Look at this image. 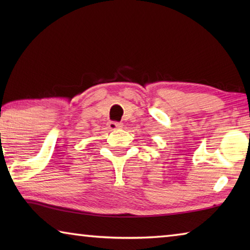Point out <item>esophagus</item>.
<instances>
[{
	"label": "esophagus",
	"mask_w": 250,
	"mask_h": 250,
	"mask_svg": "<svg viewBox=\"0 0 250 250\" xmlns=\"http://www.w3.org/2000/svg\"><path fill=\"white\" fill-rule=\"evenodd\" d=\"M108 126L110 130H117V129H121L122 128V124L121 122H116V121H110L108 124Z\"/></svg>",
	"instance_id": "1"
}]
</instances>
